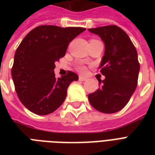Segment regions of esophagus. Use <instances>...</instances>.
I'll return each instance as SVG.
<instances>
[{
	"instance_id": "34e87169",
	"label": "esophagus",
	"mask_w": 155,
	"mask_h": 155,
	"mask_svg": "<svg viewBox=\"0 0 155 155\" xmlns=\"http://www.w3.org/2000/svg\"><path fill=\"white\" fill-rule=\"evenodd\" d=\"M86 80H87V78L83 77V76H80V77H79V80H80V81H85Z\"/></svg>"
}]
</instances>
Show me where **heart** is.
Here are the masks:
<instances>
[{
    "label": "heart",
    "mask_w": 155,
    "mask_h": 155,
    "mask_svg": "<svg viewBox=\"0 0 155 155\" xmlns=\"http://www.w3.org/2000/svg\"><path fill=\"white\" fill-rule=\"evenodd\" d=\"M78 71L81 73H84L86 71V68L85 67H83V66H80L79 68H78Z\"/></svg>",
    "instance_id": "1"
}]
</instances>
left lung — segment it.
<instances>
[{
  "instance_id": "1",
  "label": "left lung",
  "mask_w": 155,
  "mask_h": 155,
  "mask_svg": "<svg viewBox=\"0 0 155 155\" xmlns=\"http://www.w3.org/2000/svg\"><path fill=\"white\" fill-rule=\"evenodd\" d=\"M88 31L100 36L105 47L99 67L105 79L102 86L88 95V101L99 112L117 113L127 104L137 87L140 70L137 52L127 34L117 25Z\"/></svg>"
}]
</instances>
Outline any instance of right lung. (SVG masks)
Wrapping results in <instances>:
<instances>
[{
    "label": "right lung",
    "mask_w": 155,
    "mask_h": 155,
    "mask_svg": "<svg viewBox=\"0 0 155 155\" xmlns=\"http://www.w3.org/2000/svg\"><path fill=\"white\" fill-rule=\"evenodd\" d=\"M86 30L82 27L40 25L28 33L18 47L11 71L20 101L38 115L53 113L65 101L75 73L55 78L56 61L65 55L69 42Z\"/></svg>",
    "instance_id": "add662e5"
}]
</instances>
